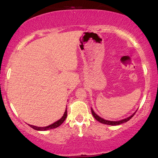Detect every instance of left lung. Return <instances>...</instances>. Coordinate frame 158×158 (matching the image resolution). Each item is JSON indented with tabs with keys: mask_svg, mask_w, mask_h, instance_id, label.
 I'll list each match as a JSON object with an SVG mask.
<instances>
[{
	"mask_svg": "<svg viewBox=\"0 0 158 158\" xmlns=\"http://www.w3.org/2000/svg\"><path fill=\"white\" fill-rule=\"evenodd\" d=\"M91 112H92V114L93 116H94V117L96 118V119L98 121V122L102 123V124H108V125H111V126H116V125H119L121 124H123V123H125L127 122H128L129 120H130L131 118L133 117L134 115H135V113H134L132 115L129 116L128 118H124V119H122V120H120V121H117V122H113V121H108V120H105L103 119V118H101L100 116H98L97 114L95 113V112L94 111V110H93L91 109Z\"/></svg>",
	"mask_w": 158,
	"mask_h": 158,
	"instance_id": "1",
	"label": "left lung"
}]
</instances>
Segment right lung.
<instances>
[{"mask_svg":"<svg viewBox=\"0 0 158 158\" xmlns=\"http://www.w3.org/2000/svg\"><path fill=\"white\" fill-rule=\"evenodd\" d=\"M67 109L65 110V111H64V113L63 114V116H62V117L59 119L57 122L53 123V124H52L50 125H49V126L47 127H35V126H33V125H30L29 124L30 127H31V128H33L34 129H35V130H38V131H46V130H49V129H55V128H57L59 126H60L62 123L64 122V121L65 120V118L67 117Z\"/></svg>","mask_w":158,"mask_h":158,"instance_id":"right-lung-1","label":"right lung"}]
</instances>
